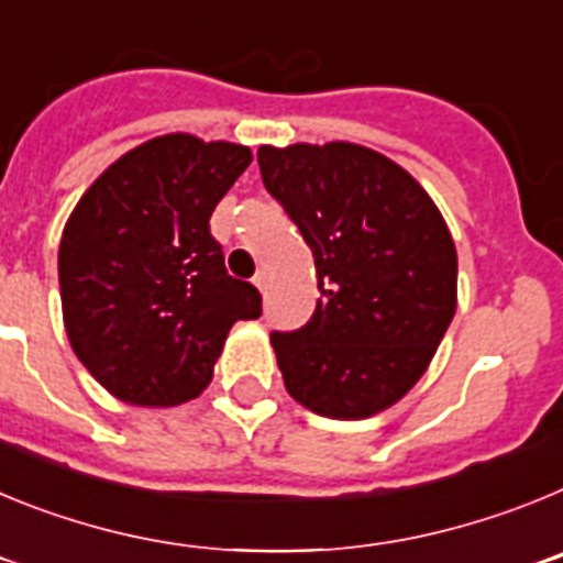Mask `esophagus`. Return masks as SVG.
Segmentation results:
<instances>
[{"label": "esophagus", "mask_w": 563, "mask_h": 563, "mask_svg": "<svg viewBox=\"0 0 563 563\" xmlns=\"http://www.w3.org/2000/svg\"><path fill=\"white\" fill-rule=\"evenodd\" d=\"M267 282H271V276H267L265 271H258L256 276H253V285H256L262 292H267Z\"/></svg>", "instance_id": "esophagus-1"}]
</instances>
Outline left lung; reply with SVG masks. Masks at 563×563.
<instances>
[{
	"label": "left lung",
	"mask_w": 563,
	"mask_h": 563,
	"mask_svg": "<svg viewBox=\"0 0 563 563\" xmlns=\"http://www.w3.org/2000/svg\"><path fill=\"white\" fill-rule=\"evenodd\" d=\"M267 191L316 258V312L273 332L296 402L332 420L395 406L429 369L456 312V247L429 191L375 148L258 146Z\"/></svg>",
	"instance_id": "1"
}]
</instances>
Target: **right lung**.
Returning a JSON list of instances; mask_svg holds the SVG:
<instances>
[{"label": "right lung", "mask_w": 563, "mask_h": 563, "mask_svg": "<svg viewBox=\"0 0 563 563\" xmlns=\"http://www.w3.org/2000/svg\"><path fill=\"white\" fill-rule=\"evenodd\" d=\"M242 143L174 132L134 146L84 191L58 245L64 330L89 375L146 409L180 406L213 377L231 327L262 316L208 231L251 166Z\"/></svg>", "instance_id": "1"}]
</instances>
